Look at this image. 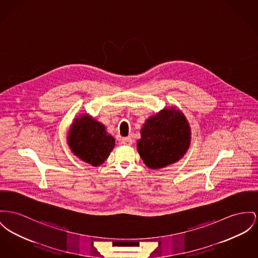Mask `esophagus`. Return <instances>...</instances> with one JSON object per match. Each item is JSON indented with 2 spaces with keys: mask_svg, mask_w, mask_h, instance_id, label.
<instances>
[{
  "mask_svg": "<svg viewBox=\"0 0 258 258\" xmlns=\"http://www.w3.org/2000/svg\"><path fill=\"white\" fill-rule=\"evenodd\" d=\"M121 142H122V144H123L124 146H131L132 143H133V140L130 137H126L123 138Z\"/></svg>",
  "mask_w": 258,
  "mask_h": 258,
  "instance_id": "obj_1",
  "label": "esophagus"
}]
</instances>
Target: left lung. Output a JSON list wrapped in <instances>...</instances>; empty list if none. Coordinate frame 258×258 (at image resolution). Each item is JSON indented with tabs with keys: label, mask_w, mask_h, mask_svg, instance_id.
Segmentation results:
<instances>
[{
	"label": "left lung",
	"mask_w": 258,
	"mask_h": 258,
	"mask_svg": "<svg viewBox=\"0 0 258 258\" xmlns=\"http://www.w3.org/2000/svg\"><path fill=\"white\" fill-rule=\"evenodd\" d=\"M190 139L189 121L184 113L175 106L164 107L143 124L138 153L149 168L160 169L186 155Z\"/></svg>",
	"instance_id": "left-lung-1"
}]
</instances>
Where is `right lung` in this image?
I'll use <instances>...</instances> for the list:
<instances>
[{
	"label": "right lung",
	"instance_id": "1",
	"mask_svg": "<svg viewBox=\"0 0 258 258\" xmlns=\"http://www.w3.org/2000/svg\"><path fill=\"white\" fill-rule=\"evenodd\" d=\"M67 139L74 155L96 167L103 164L115 146L114 138L103 123L86 113L74 118Z\"/></svg>",
	"mask_w": 258,
	"mask_h": 258
}]
</instances>
